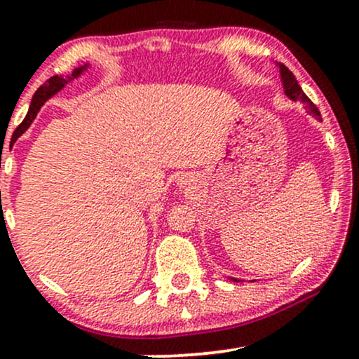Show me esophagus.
<instances>
[{
    "label": "esophagus",
    "instance_id": "34e87169",
    "mask_svg": "<svg viewBox=\"0 0 359 359\" xmlns=\"http://www.w3.org/2000/svg\"><path fill=\"white\" fill-rule=\"evenodd\" d=\"M177 185H179L180 189H191L192 187V177L180 175L179 179H177Z\"/></svg>",
    "mask_w": 359,
    "mask_h": 359
}]
</instances>
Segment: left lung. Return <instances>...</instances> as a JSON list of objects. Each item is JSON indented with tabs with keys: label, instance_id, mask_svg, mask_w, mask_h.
I'll return each mask as SVG.
<instances>
[{
	"label": "left lung",
	"instance_id": "left-lung-1",
	"mask_svg": "<svg viewBox=\"0 0 359 359\" xmlns=\"http://www.w3.org/2000/svg\"><path fill=\"white\" fill-rule=\"evenodd\" d=\"M277 65L280 67V77H282L283 90H285L287 96L290 97L292 101L304 102V104H306L307 108L311 109V113L314 114V116H316L317 119H320V113H319V109H317L316 106L312 104V101L309 100V97L306 96V94H304V90H302V88H300V86H299V82H297V79H295L294 74H292L290 71H288V69H287L285 65H283V64H277ZM229 280H233V282H240V280H238V278H233V277H229Z\"/></svg>",
	"mask_w": 359,
	"mask_h": 359
}]
</instances>
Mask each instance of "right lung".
<instances>
[{
    "instance_id": "obj_1",
    "label": "right lung",
    "mask_w": 359,
    "mask_h": 359,
    "mask_svg": "<svg viewBox=\"0 0 359 359\" xmlns=\"http://www.w3.org/2000/svg\"><path fill=\"white\" fill-rule=\"evenodd\" d=\"M88 67H89V64H84V65H82V67L74 69L72 74H69V76H65V77H62V76H53V77H50V79H48L47 82H45V84L40 86V88L36 89V93L34 94V97H32L30 109H28V113H27V116H25L23 123L15 130L13 138H18L20 135H23L25 131L28 130V126H30L32 123H34L36 113H39L40 108H42L45 101L50 100L53 94L59 93V90H60L62 88H64L65 84H67V82H71V81L76 79V77H79L81 74L84 72Z\"/></svg>"
}]
</instances>
